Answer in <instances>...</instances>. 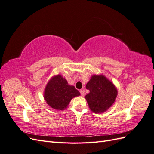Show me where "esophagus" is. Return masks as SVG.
Masks as SVG:
<instances>
[{"label": "esophagus", "instance_id": "obj_1", "mask_svg": "<svg viewBox=\"0 0 154 154\" xmlns=\"http://www.w3.org/2000/svg\"><path fill=\"white\" fill-rule=\"evenodd\" d=\"M80 93H81V95H82V96H85V91H84V90H80Z\"/></svg>", "mask_w": 154, "mask_h": 154}]
</instances>
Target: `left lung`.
Masks as SVG:
<instances>
[{
    "label": "left lung",
    "mask_w": 154,
    "mask_h": 154,
    "mask_svg": "<svg viewBox=\"0 0 154 154\" xmlns=\"http://www.w3.org/2000/svg\"><path fill=\"white\" fill-rule=\"evenodd\" d=\"M86 88L90 92L85 98L94 113H103L109 109L118 95L117 88L103 74H93L87 83Z\"/></svg>",
    "instance_id": "left-lung-1"
}]
</instances>
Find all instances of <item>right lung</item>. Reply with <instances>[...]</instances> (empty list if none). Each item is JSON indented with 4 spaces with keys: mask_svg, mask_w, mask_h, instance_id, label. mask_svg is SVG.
I'll list each match as a JSON object with an SVG mask.
<instances>
[{
    "mask_svg": "<svg viewBox=\"0 0 154 154\" xmlns=\"http://www.w3.org/2000/svg\"><path fill=\"white\" fill-rule=\"evenodd\" d=\"M80 93L73 85H70L66 79L60 74L51 78L46 85L44 98L51 108L63 110L74 97L79 96Z\"/></svg>",
    "mask_w": 154,
    "mask_h": 154,
    "instance_id": "obj_1",
    "label": "right lung"
}]
</instances>
